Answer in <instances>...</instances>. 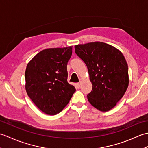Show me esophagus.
<instances>
[{"label":"esophagus","instance_id":"esophagus-1","mask_svg":"<svg viewBox=\"0 0 148 148\" xmlns=\"http://www.w3.org/2000/svg\"><path fill=\"white\" fill-rule=\"evenodd\" d=\"M76 87L77 89H79L81 87V83H77L76 84Z\"/></svg>","mask_w":148,"mask_h":148}]
</instances>
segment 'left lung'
<instances>
[{
  "instance_id": "left-lung-1",
  "label": "left lung",
  "mask_w": 148,
  "mask_h": 148,
  "mask_svg": "<svg viewBox=\"0 0 148 148\" xmlns=\"http://www.w3.org/2000/svg\"><path fill=\"white\" fill-rule=\"evenodd\" d=\"M74 48L85 63L92 84L88 100L99 111H109L124 95L129 83L123 55L115 47L98 41L75 45Z\"/></svg>"
}]
</instances>
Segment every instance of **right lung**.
I'll return each mask as SVG.
<instances>
[{
  "label": "right lung",
  "instance_id": "right-lung-1",
  "mask_svg": "<svg viewBox=\"0 0 148 148\" xmlns=\"http://www.w3.org/2000/svg\"><path fill=\"white\" fill-rule=\"evenodd\" d=\"M72 46L42 50L28 63L25 90L37 108L48 115H55L67 106L75 87L68 83L67 65Z\"/></svg>",
  "mask_w": 148,
  "mask_h": 148
}]
</instances>
